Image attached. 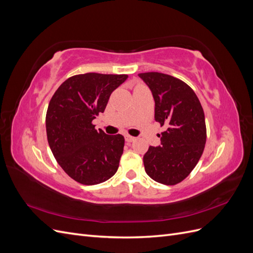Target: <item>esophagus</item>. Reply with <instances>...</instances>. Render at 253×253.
Returning a JSON list of instances; mask_svg holds the SVG:
<instances>
[{"instance_id":"esophagus-1","label":"esophagus","mask_w":253,"mask_h":253,"mask_svg":"<svg viewBox=\"0 0 253 253\" xmlns=\"http://www.w3.org/2000/svg\"><path fill=\"white\" fill-rule=\"evenodd\" d=\"M125 138H126V141H127V142H132V141H134L136 139L135 137H133L131 135H127V134L125 136Z\"/></svg>"}]
</instances>
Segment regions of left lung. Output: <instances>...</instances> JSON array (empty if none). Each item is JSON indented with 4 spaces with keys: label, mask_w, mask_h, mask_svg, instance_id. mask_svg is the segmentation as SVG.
<instances>
[{
    "label": "left lung",
    "mask_w": 253,
    "mask_h": 253,
    "mask_svg": "<svg viewBox=\"0 0 253 253\" xmlns=\"http://www.w3.org/2000/svg\"><path fill=\"white\" fill-rule=\"evenodd\" d=\"M152 91L155 120L166 131L160 144L143 156L144 170L167 186L185 179L200 160L206 144L205 114L194 90L187 83L162 73L138 75Z\"/></svg>",
    "instance_id": "8db88e82"
}]
</instances>
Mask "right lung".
Here are the masks:
<instances>
[{"instance_id":"1","label":"right lung","mask_w":253,"mask_h":253,"mask_svg":"<svg viewBox=\"0 0 253 253\" xmlns=\"http://www.w3.org/2000/svg\"><path fill=\"white\" fill-rule=\"evenodd\" d=\"M127 75L87 73L65 80L46 113L49 148L64 172L82 185L110 179L117 172L125 137L108 135L91 124L103 113L111 94Z\"/></svg>"}]
</instances>
